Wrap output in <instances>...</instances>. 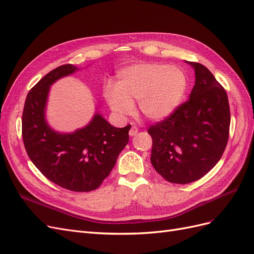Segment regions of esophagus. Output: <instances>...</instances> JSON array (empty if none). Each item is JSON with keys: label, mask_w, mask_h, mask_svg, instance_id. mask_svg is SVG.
Masks as SVG:
<instances>
[{"label": "esophagus", "mask_w": 254, "mask_h": 254, "mask_svg": "<svg viewBox=\"0 0 254 254\" xmlns=\"http://www.w3.org/2000/svg\"><path fill=\"white\" fill-rule=\"evenodd\" d=\"M137 132H139V128H137L136 126H134V125H132L131 128H130V130H129V135L130 136H134V135L137 134Z\"/></svg>", "instance_id": "obj_1"}]
</instances>
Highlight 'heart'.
<instances>
[{
  "label": "heart",
  "mask_w": 254,
  "mask_h": 254,
  "mask_svg": "<svg viewBox=\"0 0 254 254\" xmlns=\"http://www.w3.org/2000/svg\"><path fill=\"white\" fill-rule=\"evenodd\" d=\"M188 89V77L180 67L162 64L130 65L118 75L117 86L107 84L105 98L112 111L127 115L133 101L146 119L161 121L178 108Z\"/></svg>",
  "instance_id": "heart-1"
}]
</instances>
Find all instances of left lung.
Segmentation results:
<instances>
[{
  "label": "left lung",
  "mask_w": 254,
  "mask_h": 254,
  "mask_svg": "<svg viewBox=\"0 0 254 254\" xmlns=\"http://www.w3.org/2000/svg\"><path fill=\"white\" fill-rule=\"evenodd\" d=\"M186 63L195 71L189 101L148 129L152 166L165 180L179 184L199 180L217 164L230 128L225 89L204 65Z\"/></svg>",
  "instance_id": "left-lung-1"
}]
</instances>
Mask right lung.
<instances>
[{
  "label": "right lung",
  "instance_id": "add662e5",
  "mask_svg": "<svg viewBox=\"0 0 254 254\" xmlns=\"http://www.w3.org/2000/svg\"><path fill=\"white\" fill-rule=\"evenodd\" d=\"M64 64L51 71L28 92L22 115V136L29 159L49 180L73 191L97 189L129 141L130 125L117 128L98 111L87 126L59 132L47 121L51 86L78 71Z\"/></svg>",
  "mask_w": 254,
  "mask_h": 254
}]
</instances>
